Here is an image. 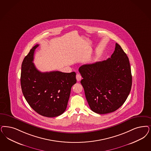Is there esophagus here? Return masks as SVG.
<instances>
[{
	"label": "esophagus",
	"mask_w": 151,
	"mask_h": 151,
	"mask_svg": "<svg viewBox=\"0 0 151 151\" xmlns=\"http://www.w3.org/2000/svg\"><path fill=\"white\" fill-rule=\"evenodd\" d=\"M76 78L77 81H80L81 80V75L80 73H77Z\"/></svg>",
	"instance_id": "obj_1"
}]
</instances>
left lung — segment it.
Masks as SVG:
<instances>
[{"mask_svg":"<svg viewBox=\"0 0 151 151\" xmlns=\"http://www.w3.org/2000/svg\"><path fill=\"white\" fill-rule=\"evenodd\" d=\"M86 99L91 110L104 114L113 112L124 104L132 83L129 58L116 43L110 58L85 64L78 68Z\"/></svg>","mask_w":151,"mask_h":151,"instance_id":"left-lung-1","label":"left lung"}]
</instances>
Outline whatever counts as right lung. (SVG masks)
I'll use <instances>...</instances> for the list:
<instances>
[{"label":"right lung","instance_id":"right-lung-1","mask_svg":"<svg viewBox=\"0 0 151 151\" xmlns=\"http://www.w3.org/2000/svg\"><path fill=\"white\" fill-rule=\"evenodd\" d=\"M36 45L24 57L22 64L21 88L27 103L39 114L55 117L66 110L76 73L55 71L42 73L33 63Z\"/></svg>","mask_w":151,"mask_h":151}]
</instances>
